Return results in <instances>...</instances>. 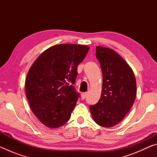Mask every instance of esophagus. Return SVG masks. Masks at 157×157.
Wrapping results in <instances>:
<instances>
[{
    "label": "esophagus",
    "instance_id": "obj_1",
    "mask_svg": "<svg viewBox=\"0 0 157 157\" xmlns=\"http://www.w3.org/2000/svg\"><path fill=\"white\" fill-rule=\"evenodd\" d=\"M86 95H87L86 93H82V94H81V98H82V100H84L85 98H86Z\"/></svg>",
    "mask_w": 157,
    "mask_h": 157
}]
</instances>
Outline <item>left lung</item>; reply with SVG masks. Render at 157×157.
<instances>
[{"label": "left lung", "mask_w": 157, "mask_h": 157, "mask_svg": "<svg viewBox=\"0 0 157 157\" xmlns=\"http://www.w3.org/2000/svg\"><path fill=\"white\" fill-rule=\"evenodd\" d=\"M96 57L102 71V89L97 104L90 106L94 121L100 126L118 124L131 109L136 95L132 69L113 50L96 47Z\"/></svg>", "instance_id": "8db88e82"}]
</instances>
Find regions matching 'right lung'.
<instances>
[{"mask_svg": "<svg viewBox=\"0 0 157 157\" xmlns=\"http://www.w3.org/2000/svg\"><path fill=\"white\" fill-rule=\"evenodd\" d=\"M89 47L77 44L55 45L39 55L25 79V94L34 115L49 128L69 121L79 94L73 84L78 66Z\"/></svg>", "mask_w": 157, "mask_h": 157, "instance_id": "right-lung-1", "label": "right lung"}]
</instances>
